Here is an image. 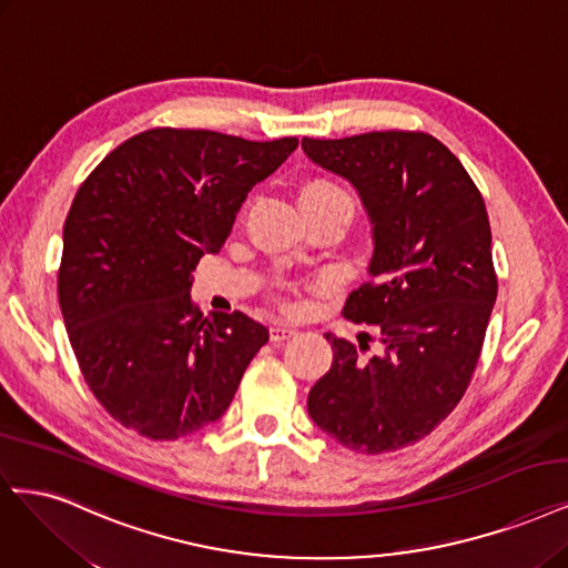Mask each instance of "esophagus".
<instances>
[{
	"label": "esophagus",
	"mask_w": 568,
	"mask_h": 568,
	"mask_svg": "<svg viewBox=\"0 0 568 568\" xmlns=\"http://www.w3.org/2000/svg\"><path fill=\"white\" fill-rule=\"evenodd\" d=\"M293 334H296V331H293V328H291V326H286V324H275V326H270V341H272V343H282V341L291 338Z\"/></svg>",
	"instance_id": "esophagus-1"
}]
</instances>
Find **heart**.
I'll use <instances>...</instances> for the list:
<instances>
[{
  "mask_svg": "<svg viewBox=\"0 0 568 568\" xmlns=\"http://www.w3.org/2000/svg\"><path fill=\"white\" fill-rule=\"evenodd\" d=\"M312 200H341L352 209L349 194L341 185L324 181V179H315V181H310V183L303 185L301 202H312Z\"/></svg>",
  "mask_w": 568,
  "mask_h": 568,
  "instance_id": "heart-1",
  "label": "heart"
}]
</instances>
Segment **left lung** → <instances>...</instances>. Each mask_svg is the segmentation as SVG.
Listing matches in <instances>:
<instances>
[{
    "mask_svg": "<svg viewBox=\"0 0 568 568\" xmlns=\"http://www.w3.org/2000/svg\"><path fill=\"white\" fill-rule=\"evenodd\" d=\"M303 150L359 190L374 223L371 280L343 317L376 324L385 347L364 359L324 334L334 362L310 389V418L352 452H397L452 414L477 368L498 293L486 204L456 154L423 131L303 139Z\"/></svg>",
    "mask_w": 568,
    "mask_h": 568,
    "instance_id": "left-lung-1",
    "label": "left lung"
}]
</instances>
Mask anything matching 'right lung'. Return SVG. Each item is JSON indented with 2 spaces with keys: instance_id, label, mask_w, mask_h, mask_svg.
<instances>
[{
  "instance_id": "right-lung-1",
  "label": "right lung",
  "mask_w": 568,
  "mask_h": 568,
  "mask_svg": "<svg viewBox=\"0 0 568 568\" xmlns=\"http://www.w3.org/2000/svg\"><path fill=\"white\" fill-rule=\"evenodd\" d=\"M296 148L158 126L114 148L77 190L58 303L89 389L120 425L169 442L225 414L270 331L240 310L204 317L192 270Z\"/></svg>"
}]
</instances>
